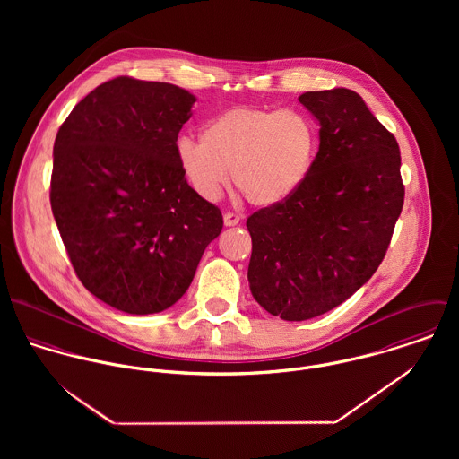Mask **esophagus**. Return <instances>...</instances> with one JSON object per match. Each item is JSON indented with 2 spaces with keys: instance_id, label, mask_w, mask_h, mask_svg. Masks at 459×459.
Wrapping results in <instances>:
<instances>
[{
  "instance_id": "1",
  "label": "esophagus",
  "mask_w": 459,
  "mask_h": 459,
  "mask_svg": "<svg viewBox=\"0 0 459 459\" xmlns=\"http://www.w3.org/2000/svg\"><path fill=\"white\" fill-rule=\"evenodd\" d=\"M240 215L238 213H233V212H226L224 213V224L226 226H237L240 222Z\"/></svg>"
}]
</instances>
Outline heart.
Listing matches in <instances>:
<instances>
[{
	"label": "heart",
	"mask_w": 459,
	"mask_h": 459,
	"mask_svg": "<svg viewBox=\"0 0 459 459\" xmlns=\"http://www.w3.org/2000/svg\"><path fill=\"white\" fill-rule=\"evenodd\" d=\"M175 152L186 180L203 199H219L231 169L233 186L247 201L272 206L309 177L318 131L299 109L231 108L204 124L201 141L178 137Z\"/></svg>",
	"instance_id": "b5f03b06"
}]
</instances>
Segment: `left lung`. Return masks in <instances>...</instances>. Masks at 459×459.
<instances>
[{
  "label": "left lung",
  "mask_w": 459,
  "mask_h": 459,
  "mask_svg": "<svg viewBox=\"0 0 459 459\" xmlns=\"http://www.w3.org/2000/svg\"><path fill=\"white\" fill-rule=\"evenodd\" d=\"M320 124L306 182L247 219L255 300L273 316L304 322L350 299L384 260L404 201L397 141L348 88L306 91Z\"/></svg>",
  "instance_id": "left-lung-1"
}]
</instances>
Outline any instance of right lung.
<instances>
[{
    "label": "right lung",
    "mask_w": 459,
    "mask_h": 459,
    "mask_svg": "<svg viewBox=\"0 0 459 459\" xmlns=\"http://www.w3.org/2000/svg\"><path fill=\"white\" fill-rule=\"evenodd\" d=\"M196 97L127 75L90 91L56 134L51 208L82 286L129 315L171 307L221 210L187 184L177 139Z\"/></svg>",
    "instance_id": "right-lung-1"
}]
</instances>
